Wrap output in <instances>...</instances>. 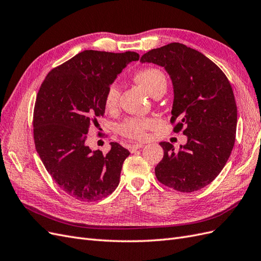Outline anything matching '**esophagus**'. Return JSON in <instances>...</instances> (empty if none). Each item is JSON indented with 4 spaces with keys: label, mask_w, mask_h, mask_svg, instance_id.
<instances>
[{
    "label": "esophagus",
    "mask_w": 261,
    "mask_h": 261,
    "mask_svg": "<svg viewBox=\"0 0 261 261\" xmlns=\"http://www.w3.org/2000/svg\"><path fill=\"white\" fill-rule=\"evenodd\" d=\"M144 147V144H134V145H130L129 146V151L130 152H135L136 150L143 148Z\"/></svg>",
    "instance_id": "1"
}]
</instances>
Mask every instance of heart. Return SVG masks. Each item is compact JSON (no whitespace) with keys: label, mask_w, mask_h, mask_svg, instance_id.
I'll use <instances>...</instances> for the list:
<instances>
[{"label":"heart","mask_w":261,"mask_h":261,"mask_svg":"<svg viewBox=\"0 0 261 261\" xmlns=\"http://www.w3.org/2000/svg\"><path fill=\"white\" fill-rule=\"evenodd\" d=\"M139 85L155 97L158 94H163L167 89V77L161 69L156 67H147L139 70L134 76ZM118 88L115 84H111L107 89L105 94V107L109 111H113L118 103ZM155 120L151 117H137L130 116L125 118V120L117 126V132L123 137L141 140L146 137V132L155 125Z\"/></svg>","instance_id":"1"}]
</instances>
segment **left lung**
Returning <instances> with one entry per match:
<instances>
[{
	"label": "left lung",
	"instance_id": "8db88e82",
	"mask_svg": "<svg viewBox=\"0 0 261 261\" xmlns=\"http://www.w3.org/2000/svg\"><path fill=\"white\" fill-rule=\"evenodd\" d=\"M140 62L167 69L174 87L173 132L183 130L187 136L178 151L170 143H160L164 154L155 176L175 191H198L222 171L235 143L238 107L232 86L210 59L178 42L148 51Z\"/></svg>",
	"mask_w": 261,
	"mask_h": 261
}]
</instances>
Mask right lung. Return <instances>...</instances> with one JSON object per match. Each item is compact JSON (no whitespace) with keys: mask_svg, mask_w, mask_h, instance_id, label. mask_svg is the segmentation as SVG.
<instances>
[{"mask_svg":"<svg viewBox=\"0 0 261 261\" xmlns=\"http://www.w3.org/2000/svg\"><path fill=\"white\" fill-rule=\"evenodd\" d=\"M136 52L86 50L46 75L38 91L33 126L37 152L63 191L81 201H97L120 183L127 149L111 143L105 155L86 145L91 124L105 114V94Z\"/></svg>","mask_w":261,"mask_h":261,"instance_id":"add662e5","label":"right lung"}]
</instances>
